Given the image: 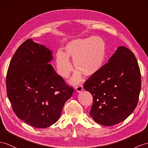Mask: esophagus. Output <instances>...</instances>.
Returning a JSON list of instances; mask_svg holds the SVG:
<instances>
[{"instance_id": "obj_1", "label": "esophagus", "mask_w": 148, "mask_h": 148, "mask_svg": "<svg viewBox=\"0 0 148 148\" xmlns=\"http://www.w3.org/2000/svg\"><path fill=\"white\" fill-rule=\"evenodd\" d=\"M83 90H84V88H83V86L82 85H77L76 86V91L77 92H81Z\"/></svg>"}]
</instances>
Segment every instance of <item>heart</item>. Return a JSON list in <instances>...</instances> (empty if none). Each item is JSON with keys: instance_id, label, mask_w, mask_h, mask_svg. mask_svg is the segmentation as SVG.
Returning <instances> with one entry per match:
<instances>
[{"instance_id": "obj_1", "label": "heart", "mask_w": 148, "mask_h": 148, "mask_svg": "<svg viewBox=\"0 0 148 148\" xmlns=\"http://www.w3.org/2000/svg\"><path fill=\"white\" fill-rule=\"evenodd\" d=\"M64 53L58 51L56 55L58 73L64 78L69 77L73 70L69 60L71 59L77 70L71 80L74 84L82 81L83 75L92 77L98 73L106 58V44L98 36L73 39L64 46Z\"/></svg>"}]
</instances>
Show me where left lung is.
<instances>
[{"instance_id":"obj_1","label":"left lung","mask_w":148,"mask_h":148,"mask_svg":"<svg viewBox=\"0 0 148 148\" xmlns=\"http://www.w3.org/2000/svg\"><path fill=\"white\" fill-rule=\"evenodd\" d=\"M140 86V70L134 53L119 46L108 63L85 82L84 88L93 97L90 117L105 126L124 121L136 109Z\"/></svg>"}]
</instances>
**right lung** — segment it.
Segmentation results:
<instances>
[{
	"label": "right lung",
	"mask_w": 148,
	"mask_h": 148,
	"mask_svg": "<svg viewBox=\"0 0 148 148\" xmlns=\"http://www.w3.org/2000/svg\"><path fill=\"white\" fill-rule=\"evenodd\" d=\"M52 53L29 39L14 53L7 73V94L14 113L36 128L56 122L73 92L49 64Z\"/></svg>",
	"instance_id": "1"
}]
</instances>
